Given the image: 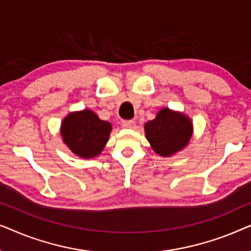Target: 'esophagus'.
I'll list each match as a JSON object with an SVG mask.
<instances>
[{"mask_svg":"<svg viewBox=\"0 0 251 251\" xmlns=\"http://www.w3.org/2000/svg\"><path fill=\"white\" fill-rule=\"evenodd\" d=\"M121 126L125 129H132L135 126V121H132V120H125V121L121 122Z\"/></svg>","mask_w":251,"mask_h":251,"instance_id":"1","label":"esophagus"}]
</instances>
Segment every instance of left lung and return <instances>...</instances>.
<instances>
[{
  "mask_svg": "<svg viewBox=\"0 0 251 251\" xmlns=\"http://www.w3.org/2000/svg\"><path fill=\"white\" fill-rule=\"evenodd\" d=\"M146 138L157 154L169 156L186 146L192 135V123L184 114L163 108L145 125Z\"/></svg>",
  "mask_w": 251,
  "mask_h": 251,
  "instance_id": "1",
  "label": "left lung"
}]
</instances>
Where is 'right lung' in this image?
<instances>
[{"instance_id": "obj_1", "label": "right lung", "mask_w": 251, "mask_h": 251, "mask_svg": "<svg viewBox=\"0 0 251 251\" xmlns=\"http://www.w3.org/2000/svg\"><path fill=\"white\" fill-rule=\"evenodd\" d=\"M111 123L102 121L94 112L84 109L71 113L61 125V136L71 151L78 156L98 155L107 143Z\"/></svg>"}]
</instances>
